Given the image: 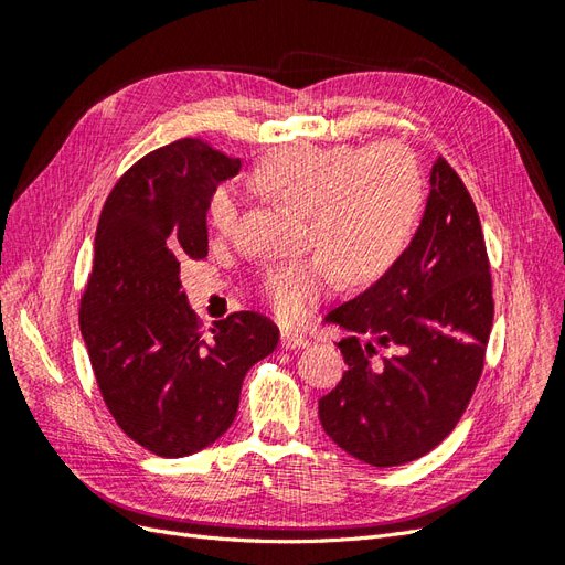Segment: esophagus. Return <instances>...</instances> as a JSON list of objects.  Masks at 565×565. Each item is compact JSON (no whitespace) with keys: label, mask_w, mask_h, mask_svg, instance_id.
Segmentation results:
<instances>
[{"label":"esophagus","mask_w":565,"mask_h":565,"mask_svg":"<svg viewBox=\"0 0 565 565\" xmlns=\"http://www.w3.org/2000/svg\"><path fill=\"white\" fill-rule=\"evenodd\" d=\"M311 344V339L301 332H282L280 334V347L282 349H306Z\"/></svg>","instance_id":"34e87169"}]
</instances>
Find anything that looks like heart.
<instances>
[{
    "label": "heart",
    "mask_w": 565,
    "mask_h": 565,
    "mask_svg": "<svg viewBox=\"0 0 565 565\" xmlns=\"http://www.w3.org/2000/svg\"><path fill=\"white\" fill-rule=\"evenodd\" d=\"M259 191L306 212V241L322 256L270 270L264 289L280 318L299 320L334 280L363 285L398 259L413 235L424 200V181L413 152L396 143L365 150L351 146L295 143L256 162ZM210 224L226 235L235 228L237 200L218 188L210 200Z\"/></svg>",
    "instance_id": "obj_1"
}]
</instances>
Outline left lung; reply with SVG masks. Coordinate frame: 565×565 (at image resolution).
<instances>
[{
  "label": "left lung",
  "mask_w": 565,
  "mask_h": 565,
  "mask_svg": "<svg viewBox=\"0 0 565 565\" xmlns=\"http://www.w3.org/2000/svg\"><path fill=\"white\" fill-rule=\"evenodd\" d=\"M424 216L380 280L324 316L349 370L318 401L324 434L358 461L401 467L431 452L465 413L492 328L481 221L438 158ZM384 350V356L376 351Z\"/></svg>",
  "instance_id": "obj_1"
}]
</instances>
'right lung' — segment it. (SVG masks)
I'll use <instances>...</instances> for the list:
<instances>
[{
    "label": "right lung",
    "instance_id": "obj_1",
    "mask_svg": "<svg viewBox=\"0 0 565 565\" xmlns=\"http://www.w3.org/2000/svg\"><path fill=\"white\" fill-rule=\"evenodd\" d=\"M241 172L200 139L148 152L100 212L79 330L110 415L160 457H188L224 436L247 370L276 351L278 324L241 311L198 330L181 266L207 256L216 185Z\"/></svg>",
    "mask_w": 565,
    "mask_h": 565
}]
</instances>
